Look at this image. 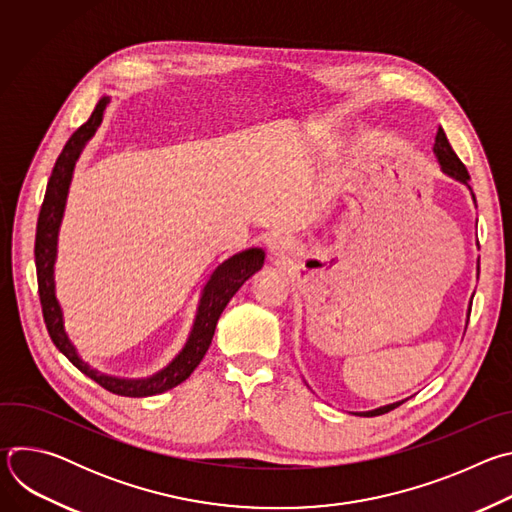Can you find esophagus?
<instances>
[{"instance_id":"esophagus-1","label":"esophagus","mask_w":512,"mask_h":512,"mask_svg":"<svg viewBox=\"0 0 512 512\" xmlns=\"http://www.w3.org/2000/svg\"><path fill=\"white\" fill-rule=\"evenodd\" d=\"M291 255H294V245L287 243V241H275L271 245V257L279 259V261H285L289 259Z\"/></svg>"}]
</instances>
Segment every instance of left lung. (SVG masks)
I'll return each instance as SVG.
<instances>
[{"mask_svg":"<svg viewBox=\"0 0 512 512\" xmlns=\"http://www.w3.org/2000/svg\"><path fill=\"white\" fill-rule=\"evenodd\" d=\"M433 156H435L437 164H440L442 172H444L448 178H452V180H456V182L464 184V186L470 190L472 200H474V204H476V196H474V192H472V188H470V184H468V182H470V174H468L466 166L460 162V158L456 156V152L452 150V145H450V141H448V137H446V133H444V129H442V127L437 129V133H435ZM478 269H480V263H476V271H478ZM472 298H474V294H472ZM470 304H472V300H470ZM468 318H470V306H468ZM466 324H468V320H466ZM403 401H405V399H403ZM403 401H395V403H389V405H383V407L371 409V411H356L354 415H360V417H375V415H383V413H389L391 409L399 407Z\"/></svg>","mask_w":512,"mask_h":512,"instance_id":"1","label":"left lung"}]
</instances>
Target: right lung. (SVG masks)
<instances>
[{
	"label": "right lung",
	"instance_id": "right-lung-1",
	"mask_svg": "<svg viewBox=\"0 0 512 512\" xmlns=\"http://www.w3.org/2000/svg\"><path fill=\"white\" fill-rule=\"evenodd\" d=\"M109 101H111L109 95H103L99 99L89 121L81 125L66 141L64 150L60 152L54 164V170L50 174L44 202L38 216V227H36L34 255H36V273H38V291H40L44 322L54 346L72 364H75L83 375L99 383L103 389L121 397H152L178 387L194 373V369L198 367L212 342L218 318H221L223 310L227 308L231 298L237 294L239 287L263 267L265 251L259 247H251L214 267V271L210 273L208 281L200 291L196 316L188 332V338L182 350L166 364L164 369H160L150 377L127 379V377H115L91 367V364L79 354L77 346L72 344L70 336L66 334L64 314L56 298L54 263L58 255V233H60L64 208H66L72 174H75V166L85 150V145L97 133Z\"/></svg>",
	"mask_w": 512,
	"mask_h": 512
}]
</instances>
